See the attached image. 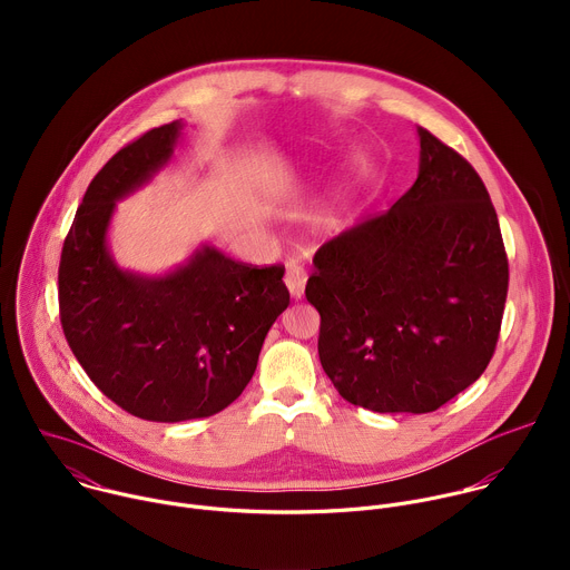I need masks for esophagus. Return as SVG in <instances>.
Returning a JSON list of instances; mask_svg holds the SVG:
<instances>
[{"label": "esophagus", "instance_id": "34e87169", "mask_svg": "<svg viewBox=\"0 0 570 570\" xmlns=\"http://www.w3.org/2000/svg\"><path fill=\"white\" fill-rule=\"evenodd\" d=\"M284 284H286V288H288V293L295 297V299H299L302 295H304V284H306V271L299 266V264H295V262H291L288 266H286V275H284Z\"/></svg>", "mask_w": 570, "mask_h": 570}]
</instances>
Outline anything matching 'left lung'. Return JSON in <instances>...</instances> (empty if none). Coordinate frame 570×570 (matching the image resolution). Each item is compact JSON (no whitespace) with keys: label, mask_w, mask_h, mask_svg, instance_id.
Returning a JSON list of instances; mask_svg holds the SVG:
<instances>
[{"label":"left lung","mask_w":570,"mask_h":570,"mask_svg":"<svg viewBox=\"0 0 570 570\" xmlns=\"http://www.w3.org/2000/svg\"><path fill=\"white\" fill-rule=\"evenodd\" d=\"M420 174L387 212L315 253L306 299L334 387L374 413H433L490 365L510 268L469 161L420 128Z\"/></svg>","instance_id":"1"}]
</instances>
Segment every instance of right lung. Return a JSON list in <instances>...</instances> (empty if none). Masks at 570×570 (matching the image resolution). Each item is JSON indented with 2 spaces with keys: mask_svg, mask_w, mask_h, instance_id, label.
I'll return each instance as SVG.
<instances>
[{
  "mask_svg": "<svg viewBox=\"0 0 570 570\" xmlns=\"http://www.w3.org/2000/svg\"><path fill=\"white\" fill-rule=\"evenodd\" d=\"M180 128H153L106 161L76 209L58 268L69 350L108 399L148 422L227 409L250 383L264 338L291 299L282 264H243L216 248L165 277H139L112 262L106 232L115 200L167 165Z\"/></svg>",
  "mask_w": 570,
  "mask_h": 570,
  "instance_id": "obj_1",
  "label": "right lung"
}]
</instances>
